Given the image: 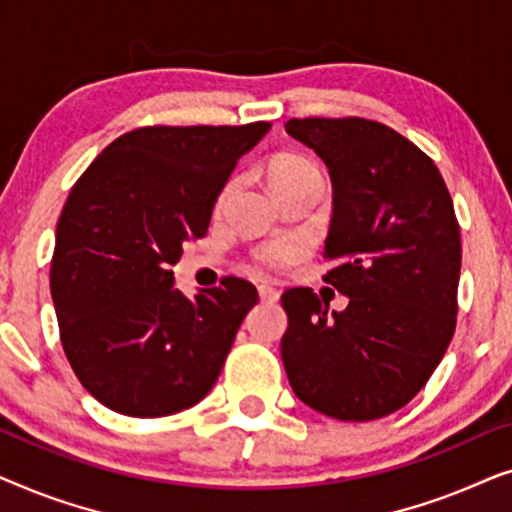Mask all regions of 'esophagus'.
I'll return each mask as SVG.
<instances>
[{
    "label": "esophagus",
    "mask_w": 512,
    "mask_h": 512,
    "mask_svg": "<svg viewBox=\"0 0 512 512\" xmlns=\"http://www.w3.org/2000/svg\"><path fill=\"white\" fill-rule=\"evenodd\" d=\"M258 296H261V300H265V303H275V300L279 298V291L272 284L263 282V284H258Z\"/></svg>",
    "instance_id": "esophagus-1"
}]
</instances>
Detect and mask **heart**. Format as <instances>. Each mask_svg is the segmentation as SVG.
Returning <instances> with one entry per match:
<instances>
[{"mask_svg": "<svg viewBox=\"0 0 512 512\" xmlns=\"http://www.w3.org/2000/svg\"><path fill=\"white\" fill-rule=\"evenodd\" d=\"M268 179H270L272 191L289 184H298V181H319L321 184V170L319 165L310 158L298 156V153H282V156H275L270 160ZM228 193H230V186H226L221 191L219 207L223 205V200L228 198ZM296 256H298V244L289 240L270 242L256 251L258 263L270 265V268H279V265L291 263Z\"/></svg>", "mask_w": 512, "mask_h": 512, "instance_id": "b5f03b06", "label": "heart"}]
</instances>
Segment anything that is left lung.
Listing matches in <instances>:
<instances>
[{
    "instance_id": "obj_1",
    "label": "left lung",
    "mask_w": 512,
    "mask_h": 512,
    "mask_svg": "<svg viewBox=\"0 0 512 512\" xmlns=\"http://www.w3.org/2000/svg\"><path fill=\"white\" fill-rule=\"evenodd\" d=\"M333 184L326 282L349 298L328 312L307 286L284 291L282 361L291 389L321 415L370 422L415 398L457 326L461 240L433 160L366 118H291Z\"/></svg>"
}]
</instances>
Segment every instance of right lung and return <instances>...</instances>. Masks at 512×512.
I'll return each mask as SVG.
<instances>
[{
	"mask_svg": "<svg viewBox=\"0 0 512 512\" xmlns=\"http://www.w3.org/2000/svg\"><path fill=\"white\" fill-rule=\"evenodd\" d=\"M268 130L265 121L137 128L74 184L55 230L51 296L69 366L109 410L174 415L219 380L256 286L223 277L186 298L172 265L205 237L237 160Z\"/></svg>",
	"mask_w": 512,
	"mask_h": 512,
	"instance_id": "right-lung-1",
	"label": "right lung"
}]
</instances>
